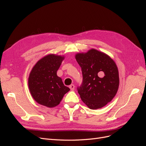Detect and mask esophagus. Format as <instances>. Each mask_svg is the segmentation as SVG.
I'll use <instances>...</instances> for the list:
<instances>
[{
	"instance_id": "esophagus-1",
	"label": "esophagus",
	"mask_w": 146,
	"mask_h": 146,
	"mask_svg": "<svg viewBox=\"0 0 146 146\" xmlns=\"http://www.w3.org/2000/svg\"><path fill=\"white\" fill-rule=\"evenodd\" d=\"M69 88L70 89L71 91H74V88H75V86L74 85H71L69 86Z\"/></svg>"
}]
</instances>
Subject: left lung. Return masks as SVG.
Returning <instances> with one entry per match:
<instances>
[{"label":"left lung","instance_id":"obj_1","mask_svg":"<svg viewBox=\"0 0 146 146\" xmlns=\"http://www.w3.org/2000/svg\"><path fill=\"white\" fill-rule=\"evenodd\" d=\"M75 57L83 75V83L78 88L82 100L91 110L102 108L112 100L119 88L115 62L107 54L94 48L77 53Z\"/></svg>","mask_w":146,"mask_h":146}]
</instances>
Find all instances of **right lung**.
<instances>
[{"label":"right lung","mask_w":146,"mask_h":146,"mask_svg":"<svg viewBox=\"0 0 146 146\" xmlns=\"http://www.w3.org/2000/svg\"><path fill=\"white\" fill-rule=\"evenodd\" d=\"M64 56L48 54L38 60L29 74V88L33 99L48 108L59 105L64 95L70 90L64 85L56 72Z\"/></svg>","instance_id":"add662e5"}]
</instances>
